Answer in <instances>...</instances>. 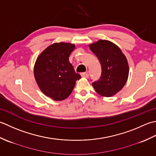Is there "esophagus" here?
Wrapping results in <instances>:
<instances>
[{
  "instance_id": "esophagus-1",
  "label": "esophagus",
  "mask_w": 156,
  "mask_h": 156,
  "mask_svg": "<svg viewBox=\"0 0 156 156\" xmlns=\"http://www.w3.org/2000/svg\"><path fill=\"white\" fill-rule=\"evenodd\" d=\"M81 75L82 77H84V78H88L89 77V74L87 73H81Z\"/></svg>"
}]
</instances>
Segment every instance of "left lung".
Segmentation results:
<instances>
[{
	"mask_svg": "<svg viewBox=\"0 0 156 156\" xmlns=\"http://www.w3.org/2000/svg\"><path fill=\"white\" fill-rule=\"evenodd\" d=\"M101 64L100 79L92 83L98 94L110 97L122 90L129 76V64L126 56L116 44L100 40L90 45Z\"/></svg>",
	"mask_w": 156,
	"mask_h": 156,
	"instance_id": "obj_1",
	"label": "left lung"
}]
</instances>
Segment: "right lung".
I'll list each match as a JSON object with an SVG mask.
<instances>
[{
	"mask_svg": "<svg viewBox=\"0 0 156 156\" xmlns=\"http://www.w3.org/2000/svg\"><path fill=\"white\" fill-rule=\"evenodd\" d=\"M75 46L70 43H55L40 54L34 65V77L38 87L46 96L61 101L69 96L76 81V73L69 57Z\"/></svg>",
	"mask_w": 156,
	"mask_h": 156,
	"instance_id": "1",
	"label": "right lung"
}]
</instances>
